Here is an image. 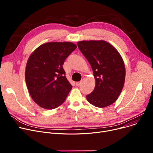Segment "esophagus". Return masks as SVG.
Listing matches in <instances>:
<instances>
[{"label": "esophagus", "mask_w": 153, "mask_h": 153, "mask_svg": "<svg viewBox=\"0 0 153 153\" xmlns=\"http://www.w3.org/2000/svg\"><path fill=\"white\" fill-rule=\"evenodd\" d=\"M81 83H82V82H76V85L77 86H79V85H80Z\"/></svg>", "instance_id": "1"}]
</instances>
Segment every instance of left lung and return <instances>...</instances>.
<instances>
[{"mask_svg": "<svg viewBox=\"0 0 153 153\" xmlns=\"http://www.w3.org/2000/svg\"><path fill=\"white\" fill-rule=\"evenodd\" d=\"M80 51L90 64L96 85L87 101L97 107H105L117 101L123 88L125 68L122 56L108 42L82 41L77 42Z\"/></svg>", "mask_w": 153, "mask_h": 153, "instance_id": "8db88e82", "label": "left lung"}]
</instances>
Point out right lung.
Segmentation results:
<instances>
[{"instance_id":"1","label":"right lung","mask_w":153,"mask_h":153,"mask_svg":"<svg viewBox=\"0 0 153 153\" xmlns=\"http://www.w3.org/2000/svg\"><path fill=\"white\" fill-rule=\"evenodd\" d=\"M76 48L71 42H50L30 55L26 65V84L33 100L42 108L56 109L65 101L72 86L63 65Z\"/></svg>"}]
</instances>
